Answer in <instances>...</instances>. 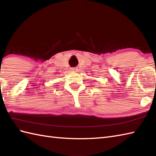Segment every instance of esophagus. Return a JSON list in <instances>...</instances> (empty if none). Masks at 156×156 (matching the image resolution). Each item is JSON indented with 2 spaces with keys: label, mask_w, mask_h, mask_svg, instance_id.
I'll return each mask as SVG.
<instances>
[{
  "label": "esophagus",
  "mask_w": 156,
  "mask_h": 156,
  "mask_svg": "<svg viewBox=\"0 0 156 156\" xmlns=\"http://www.w3.org/2000/svg\"><path fill=\"white\" fill-rule=\"evenodd\" d=\"M70 71L72 72H76L78 71V68H70Z\"/></svg>",
  "instance_id": "obj_1"
}]
</instances>
